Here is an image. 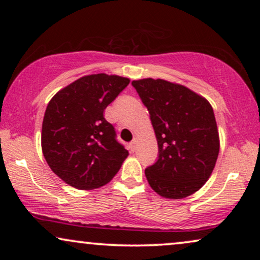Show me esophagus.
Segmentation results:
<instances>
[{"label": "esophagus", "mask_w": 260, "mask_h": 260, "mask_svg": "<svg viewBox=\"0 0 260 260\" xmlns=\"http://www.w3.org/2000/svg\"><path fill=\"white\" fill-rule=\"evenodd\" d=\"M129 147H130V149H131V151L136 150V148H137V140H133V141H131L130 144H129Z\"/></svg>", "instance_id": "esophagus-1"}]
</instances>
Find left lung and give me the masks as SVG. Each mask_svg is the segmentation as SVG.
<instances>
[{
  "instance_id": "8db88e82",
  "label": "left lung",
  "mask_w": 260,
  "mask_h": 260,
  "mask_svg": "<svg viewBox=\"0 0 260 260\" xmlns=\"http://www.w3.org/2000/svg\"><path fill=\"white\" fill-rule=\"evenodd\" d=\"M131 84L148 109L157 138V161L145 169L149 184L163 198L191 195L209 179L219 155L211 104L167 80L148 78Z\"/></svg>"
}]
</instances>
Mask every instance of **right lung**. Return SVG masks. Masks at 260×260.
I'll return each mask as SVG.
<instances>
[{
  "label": "right lung",
  "mask_w": 260,
  "mask_h": 260,
  "mask_svg": "<svg viewBox=\"0 0 260 260\" xmlns=\"http://www.w3.org/2000/svg\"><path fill=\"white\" fill-rule=\"evenodd\" d=\"M127 78L99 73L80 78L48 103L42 122V152L51 169L78 189L104 186L129 151L117 141L106 106L129 85Z\"/></svg>",
  "instance_id": "obj_1"
}]
</instances>
